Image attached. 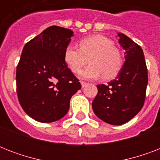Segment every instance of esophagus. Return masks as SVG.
<instances>
[{"label":"esophagus","instance_id":"34e87169","mask_svg":"<svg viewBox=\"0 0 160 160\" xmlns=\"http://www.w3.org/2000/svg\"><path fill=\"white\" fill-rule=\"evenodd\" d=\"M80 84H81V86H82V87H85V86L87 85V83L85 82V81H80Z\"/></svg>","mask_w":160,"mask_h":160}]
</instances>
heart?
Masks as SVG:
<instances>
[{
    "label": "heart",
    "mask_w": 160,
    "mask_h": 160,
    "mask_svg": "<svg viewBox=\"0 0 160 160\" xmlns=\"http://www.w3.org/2000/svg\"><path fill=\"white\" fill-rule=\"evenodd\" d=\"M79 46L80 48L69 44L64 51V60L73 73L80 72L89 60L90 65L80 73L85 79L103 76L109 80L119 74L123 65V56L110 39L102 35H93L81 39Z\"/></svg>",
    "instance_id": "obj_1"
}]
</instances>
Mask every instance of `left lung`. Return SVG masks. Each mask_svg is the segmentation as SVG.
Here are the masks:
<instances>
[{"label":"left lung","instance_id":"obj_1","mask_svg":"<svg viewBox=\"0 0 160 160\" xmlns=\"http://www.w3.org/2000/svg\"><path fill=\"white\" fill-rule=\"evenodd\" d=\"M125 61L116 79L98 85L92 102L93 110L103 121L120 125L136 115L144 104L148 70L141 47L124 34L119 33Z\"/></svg>","mask_w":160,"mask_h":160}]
</instances>
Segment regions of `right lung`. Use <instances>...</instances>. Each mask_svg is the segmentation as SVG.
<instances>
[{
    "label": "right lung",
    "mask_w": 160,
    "mask_h": 160,
    "mask_svg": "<svg viewBox=\"0 0 160 160\" xmlns=\"http://www.w3.org/2000/svg\"><path fill=\"white\" fill-rule=\"evenodd\" d=\"M71 36L70 29L46 28L25 45L16 67L19 102L29 116L41 123L65 116L70 98L81 88L64 60Z\"/></svg>",
    "instance_id": "add662e5"
}]
</instances>
